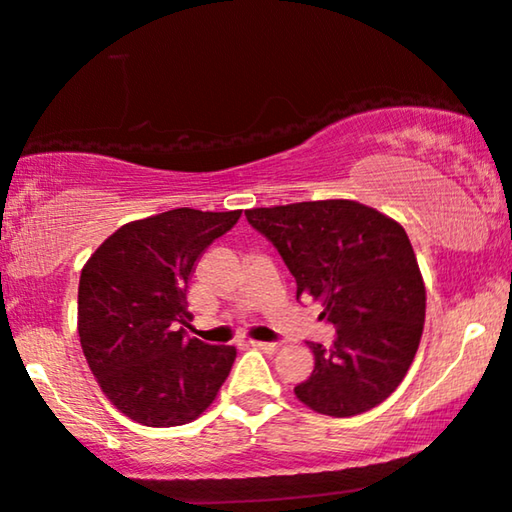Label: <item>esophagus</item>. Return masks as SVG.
<instances>
[{"label":"esophagus","mask_w":512,"mask_h":512,"mask_svg":"<svg viewBox=\"0 0 512 512\" xmlns=\"http://www.w3.org/2000/svg\"><path fill=\"white\" fill-rule=\"evenodd\" d=\"M253 344V348H257V351H262V353H278V348H280V344H275V342H250Z\"/></svg>","instance_id":"34e87169"}]
</instances>
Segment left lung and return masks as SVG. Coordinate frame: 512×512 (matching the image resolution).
I'll return each mask as SVG.
<instances>
[{
    "instance_id": "left-lung-1",
    "label": "left lung",
    "mask_w": 512,
    "mask_h": 512,
    "mask_svg": "<svg viewBox=\"0 0 512 512\" xmlns=\"http://www.w3.org/2000/svg\"><path fill=\"white\" fill-rule=\"evenodd\" d=\"M248 223L296 278V296L319 300L335 344L307 342L312 376L300 403L328 417H355L383 403L408 373L426 319V287L408 234L355 200L257 207Z\"/></svg>"
}]
</instances>
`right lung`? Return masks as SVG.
<instances>
[{"label": "right lung", "instance_id": "right-lung-1", "mask_svg": "<svg viewBox=\"0 0 512 512\" xmlns=\"http://www.w3.org/2000/svg\"><path fill=\"white\" fill-rule=\"evenodd\" d=\"M239 216L180 207L125 223L81 269V351L107 399L136 424H189L230 376L237 348L189 339L182 326L193 266Z\"/></svg>", "mask_w": 512, "mask_h": 512}]
</instances>
